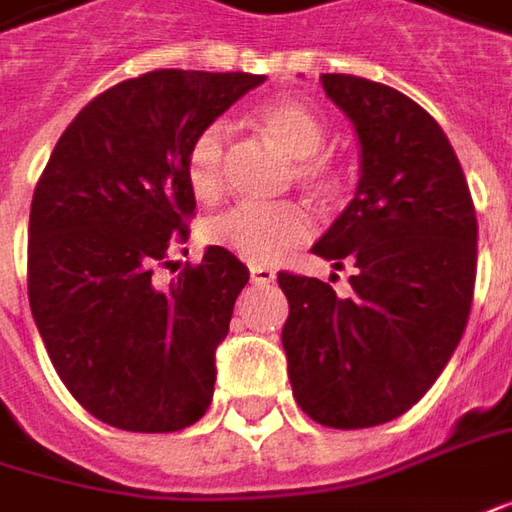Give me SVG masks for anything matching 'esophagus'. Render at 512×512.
I'll use <instances>...</instances> for the list:
<instances>
[{"mask_svg":"<svg viewBox=\"0 0 512 512\" xmlns=\"http://www.w3.org/2000/svg\"><path fill=\"white\" fill-rule=\"evenodd\" d=\"M249 277H252V283L255 285H271L277 274L271 269H266V266H252V269H249Z\"/></svg>","mask_w":512,"mask_h":512,"instance_id":"34e87169","label":"esophagus"}]
</instances>
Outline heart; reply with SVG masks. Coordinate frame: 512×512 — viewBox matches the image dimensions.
<instances>
[{
    "label": "heart",
    "mask_w": 512,
    "mask_h": 512,
    "mask_svg": "<svg viewBox=\"0 0 512 512\" xmlns=\"http://www.w3.org/2000/svg\"><path fill=\"white\" fill-rule=\"evenodd\" d=\"M260 134L294 162V179L316 196H330L339 184L336 168L328 159L316 156L322 151L328 128L325 120L308 103L297 97H274L263 103L255 117ZM187 176L198 201L210 204L224 193L227 179V128L221 123L204 125L187 151ZM207 238L224 246L249 263H274L283 252L300 246L308 238V218L294 204L252 207L238 204L221 212L207 224Z\"/></svg>",
    "instance_id": "heart-1"
}]
</instances>
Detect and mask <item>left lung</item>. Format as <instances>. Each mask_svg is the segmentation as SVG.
<instances>
[{
    "instance_id": "obj_1",
    "label": "left lung",
    "mask_w": 512,
    "mask_h": 512,
    "mask_svg": "<svg viewBox=\"0 0 512 512\" xmlns=\"http://www.w3.org/2000/svg\"><path fill=\"white\" fill-rule=\"evenodd\" d=\"M358 139L356 196L314 255L353 263V297L280 271L294 398L333 429L412 409L454 356L471 314L476 212L443 128L415 100L356 75H322Z\"/></svg>"
}]
</instances>
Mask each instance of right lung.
I'll use <instances>...</instances> for the list:
<instances>
[{
    "label": "right lung",
    "mask_w": 512,
    "mask_h": 512,
    "mask_svg": "<svg viewBox=\"0 0 512 512\" xmlns=\"http://www.w3.org/2000/svg\"><path fill=\"white\" fill-rule=\"evenodd\" d=\"M249 72L156 69L111 86L66 125L30 207L27 294L72 398L125 431H179L207 412L215 347L249 269L207 246L168 288L196 210L190 142L246 92Z\"/></svg>",
    "instance_id": "right-lung-1"
}]
</instances>
